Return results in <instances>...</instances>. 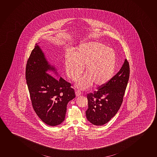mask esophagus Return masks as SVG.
<instances>
[{"mask_svg":"<svg viewBox=\"0 0 157 157\" xmlns=\"http://www.w3.org/2000/svg\"><path fill=\"white\" fill-rule=\"evenodd\" d=\"M75 93L76 97H79V96H81V94H82V92L79 91H75Z\"/></svg>","mask_w":157,"mask_h":157,"instance_id":"obj_1","label":"esophagus"}]
</instances>
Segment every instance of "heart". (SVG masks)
Masks as SVG:
<instances>
[{
  "label": "heart",
  "mask_w": 157,
  "mask_h": 157,
  "mask_svg": "<svg viewBox=\"0 0 157 157\" xmlns=\"http://www.w3.org/2000/svg\"><path fill=\"white\" fill-rule=\"evenodd\" d=\"M117 64V56L113 49L98 41L84 42L66 55L65 67L68 77L75 81L86 65V72L78 80L76 86L85 90L94 84L96 86L106 84L113 77Z\"/></svg>",
  "instance_id": "heart-1"
}]
</instances>
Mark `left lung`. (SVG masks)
Here are the masks:
<instances>
[{"label": "left lung", "instance_id": "obj_1", "mask_svg": "<svg viewBox=\"0 0 157 157\" xmlns=\"http://www.w3.org/2000/svg\"><path fill=\"white\" fill-rule=\"evenodd\" d=\"M130 77V66L125 59L118 72L94 93L88 94L87 120L93 125L102 126L116 115L121 107Z\"/></svg>", "mask_w": 157, "mask_h": 157}]
</instances>
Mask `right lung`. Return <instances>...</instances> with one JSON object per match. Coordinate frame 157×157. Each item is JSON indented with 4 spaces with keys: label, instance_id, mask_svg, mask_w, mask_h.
<instances>
[{
    "label": "right lung",
    "instance_id": "1",
    "mask_svg": "<svg viewBox=\"0 0 157 157\" xmlns=\"http://www.w3.org/2000/svg\"><path fill=\"white\" fill-rule=\"evenodd\" d=\"M52 72L56 78L50 75ZM57 77V70L36 44L27 60L26 80L34 111L44 123L52 126L64 121L67 104L75 96L70 83Z\"/></svg>",
    "mask_w": 157,
    "mask_h": 157
}]
</instances>
